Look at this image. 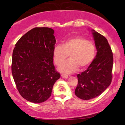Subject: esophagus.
I'll return each instance as SVG.
<instances>
[{
	"label": "esophagus",
	"instance_id": "34e87169",
	"mask_svg": "<svg viewBox=\"0 0 125 125\" xmlns=\"http://www.w3.org/2000/svg\"><path fill=\"white\" fill-rule=\"evenodd\" d=\"M61 76H62V78H63V79H67V78H68V76L66 75V74H62V75H61Z\"/></svg>",
	"mask_w": 125,
	"mask_h": 125
}]
</instances>
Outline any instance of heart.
I'll use <instances>...</instances> for the list:
<instances>
[{
  "instance_id": "obj_1",
  "label": "heart",
  "mask_w": 125,
  "mask_h": 125,
  "mask_svg": "<svg viewBox=\"0 0 125 125\" xmlns=\"http://www.w3.org/2000/svg\"><path fill=\"white\" fill-rule=\"evenodd\" d=\"M70 54L71 58L63 64L62 63ZM96 48L94 43L82 37L69 39L63 43L54 47L53 56L55 64L60 66L59 71L71 73L81 68L88 66L94 60Z\"/></svg>"
}]
</instances>
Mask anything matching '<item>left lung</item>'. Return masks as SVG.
<instances>
[{"label": "left lung", "instance_id": "8db88e82", "mask_svg": "<svg viewBox=\"0 0 125 125\" xmlns=\"http://www.w3.org/2000/svg\"><path fill=\"white\" fill-rule=\"evenodd\" d=\"M97 53L86 71L77 75L78 84L74 94L79 98L90 100L98 96L111 83L113 53L107 40L94 29L90 30Z\"/></svg>", "mask_w": 125, "mask_h": 125}]
</instances>
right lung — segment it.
I'll return each instance as SVG.
<instances>
[{
  "instance_id": "1",
  "label": "right lung",
  "mask_w": 125,
  "mask_h": 125,
  "mask_svg": "<svg viewBox=\"0 0 125 125\" xmlns=\"http://www.w3.org/2000/svg\"><path fill=\"white\" fill-rule=\"evenodd\" d=\"M54 32L49 28L32 29L20 38L13 49V77L21 95L31 102L48 100L61 77L53 63L56 42Z\"/></svg>"
}]
</instances>
